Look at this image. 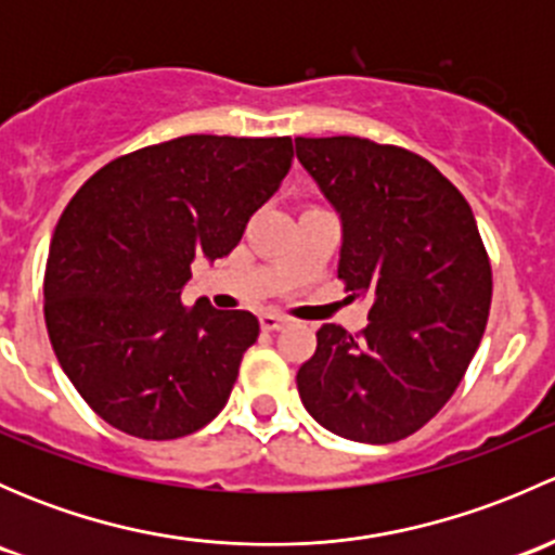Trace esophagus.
<instances>
[{"label": "esophagus", "mask_w": 555, "mask_h": 555, "mask_svg": "<svg viewBox=\"0 0 555 555\" xmlns=\"http://www.w3.org/2000/svg\"><path fill=\"white\" fill-rule=\"evenodd\" d=\"M289 319L282 317V313H262L260 317V327L268 330V333H276V330L287 327Z\"/></svg>", "instance_id": "1"}]
</instances>
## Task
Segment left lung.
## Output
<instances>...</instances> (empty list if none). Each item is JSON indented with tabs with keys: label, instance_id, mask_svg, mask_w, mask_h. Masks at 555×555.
Wrapping results in <instances>:
<instances>
[{
	"label": "left lung",
	"instance_id": "left-lung-1",
	"mask_svg": "<svg viewBox=\"0 0 555 555\" xmlns=\"http://www.w3.org/2000/svg\"><path fill=\"white\" fill-rule=\"evenodd\" d=\"M340 220L338 276L371 298L360 338L317 333L306 411L357 443H395L449 402L483 338L491 266L464 195L429 160L360 137L295 139ZM351 295V298H354Z\"/></svg>",
	"mask_w": 555,
	"mask_h": 555
}]
</instances>
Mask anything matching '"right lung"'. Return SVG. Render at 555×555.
<instances>
[{
	"instance_id": "right-lung-1",
	"label": "right lung",
	"mask_w": 555,
	"mask_h": 555,
	"mask_svg": "<svg viewBox=\"0 0 555 555\" xmlns=\"http://www.w3.org/2000/svg\"><path fill=\"white\" fill-rule=\"evenodd\" d=\"M293 166V139L193 133L112 160L75 193L44 268V324L82 400L120 433L173 440L225 408L260 333L249 311L182 306Z\"/></svg>"
}]
</instances>
